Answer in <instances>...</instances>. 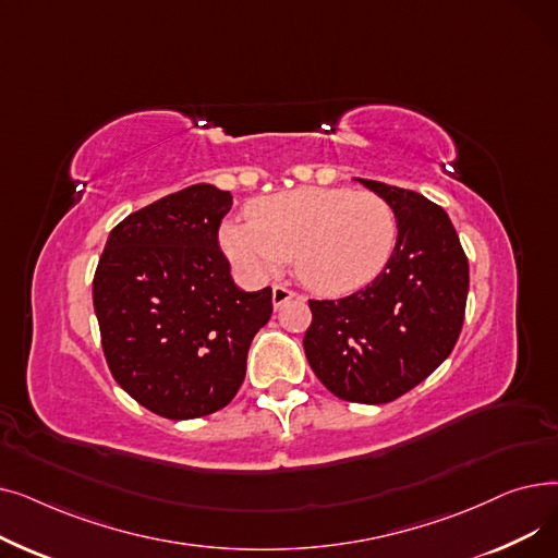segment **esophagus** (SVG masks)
I'll use <instances>...</instances> for the list:
<instances>
[{
  "instance_id": "esophagus-1",
  "label": "esophagus",
  "mask_w": 558,
  "mask_h": 558,
  "mask_svg": "<svg viewBox=\"0 0 558 558\" xmlns=\"http://www.w3.org/2000/svg\"><path fill=\"white\" fill-rule=\"evenodd\" d=\"M294 296H296V294H294V291H291V289H287V287H282V284H274V294H271L274 307H280L282 303L291 301Z\"/></svg>"
}]
</instances>
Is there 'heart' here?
I'll list each match as a JSON object with an SVG mask.
<instances>
[{
	"mask_svg": "<svg viewBox=\"0 0 558 558\" xmlns=\"http://www.w3.org/2000/svg\"><path fill=\"white\" fill-rule=\"evenodd\" d=\"M248 219H226L219 244L246 278H267L291 259L316 294L341 296L373 282L398 240L391 205L375 192L299 187L255 198Z\"/></svg>",
	"mask_w": 558,
	"mask_h": 558,
	"instance_id": "1",
	"label": "heart"
}]
</instances>
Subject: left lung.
<instances>
[{"mask_svg":"<svg viewBox=\"0 0 558 558\" xmlns=\"http://www.w3.org/2000/svg\"><path fill=\"white\" fill-rule=\"evenodd\" d=\"M398 219L379 276L339 301H310L303 348L337 398L383 404L421 385L452 353L468 299V257L441 205L418 192L357 179Z\"/></svg>","mask_w":558,"mask_h":558,"instance_id":"left-lung-1","label":"left lung"}]
</instances>
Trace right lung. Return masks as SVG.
<instances>
[{
  "label": "right lung",
  "instance_id": "right-lung-1",
  "mask_svg": "<svg viewBox=\"0 0 558 558\" xmlns=\"http://www.w3.org/2000/svg\"><path fill=\"white\" fill-rule=\"evenodd\" d=\"M230 192L198 183L117 223L93 282L112 377L149 412L187 421L226 407L244 383L271 287L242 291L217 232Z\"/></svg>",
  "mask_w": 558,
  "mask_h": 558
}]
</instances>
